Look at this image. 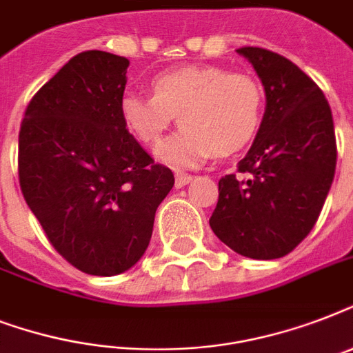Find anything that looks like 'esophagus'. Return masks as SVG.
<instances>
[{
  "instance_id": "1",
  "label": "esophagus",
  "mask_w": 353,
  "mask_h": 353,
  "mask_svg": "<svg viewBox=\"0 0 353 353\" xmlns=\"http://www.w3.org/2000/svg\"><path fill=\"white\" fill-rule=\"evenodd\" d=\"M190 181H192V176H188V174H176V188L185 187Z\"/></svg>"
}]
</instances>
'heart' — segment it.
Instances as JSON below:
<instances>
[{
	"mask_svg": "<svg viewBox=\"0 0 353 353\" xmlns=\"http://www.w3.org/2000/svg\"><path fill=\"white\" fill-rule=\"evenodd\" d=\"M263 113L262 84L249 73L216 65H190L152 80V95L128 93L121 101L124 126L141 143L155 146L179 117L181 130L159 150L161 161L177 168L232 154L256 133Z\"/></svg>",
	"mask_w": 353,
	"mask_h": 353,
	"instance_id": "heart-1",
	"label": "heart"
}]
</instances>
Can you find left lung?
Returning <instances> with one entry per match:
<instances>
[{
  "label": "left lung",
  "mask_w": 353,
  "mask_h": 353,
  "mask_svg": "<svg viewBox=\"0 0 353 353\" xmlns=\"http://www.w3.org/2000/svg\"><path fill=\"white\" fill-rule=\"evenodd\" d=\"M265 91V113L238 174L218 183L210 229L254 260L282 258L315 225L335 176L337 144L328 101L288 58L241 47Z\"/></svg>",
  "instance_id": "8db88e82"
}]
</instances>
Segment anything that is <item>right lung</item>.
<instances>
[{
    "mask_svg": "<svg viewBox=\"0 0 353 353\" xmlns=\"http://www.w3.org/2000/svg\"><path fill=\"white\" fill-rule=\"evenodd\" d=\"M130 60L104 51L73 57L25 110L18 176L52 247L80 271L113 276L135 265L155 210L174 187L124 126Z\"/></svg>",
    "mask_w": 353,
    "mask_h": 353,
    "instance_id": "add662e5",
    "label": "right lung"
}]
</instances>
